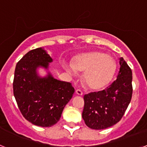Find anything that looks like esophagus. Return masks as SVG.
<instances>
[{
	"label": "esophagus",
	"instance_id": "34e87169",
	"mask_svg": "<svg viewBox=\"0 0 147 147\" xmlns=\"http://www.w3.org/2000/svg\"><path fill=\"white\" fill-rule=\"evenodd\" d=\"M76 93L77 95H80V96H82L83 94V92L80 89H76Z\"/></svg>",
	"mask_w": 147,
	"mask_h": 147
}]
</instances>
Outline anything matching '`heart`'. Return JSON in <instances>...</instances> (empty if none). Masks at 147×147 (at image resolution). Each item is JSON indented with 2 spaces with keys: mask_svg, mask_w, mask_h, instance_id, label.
Returning <instances> with one entry per match:
<instances>
[{
  "mask_svg": "<svg viewBox=\"0 0 147 147\" xmlns=\"http://www.w3.org/2000/svg\"><path fill=\"white\" fill-rule=\"evenodd\" d=\"M74 65L78 71H85L84 82L88 88L94 90L107 86L116 71V63L113 58L100 51H93L78 56L74 59ZM66 69L71 74L76 72L71 65L67 66Z\"/></svg>",
  "mask_w": 147,
  "mask_h": 147,
  "instance_id": "heart-1",
  "label": "heart"
}]
</instances>
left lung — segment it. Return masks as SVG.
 Wrapping results in <instances>:
<instances>
[{
	"label": "left lung",
	"instance_id": "1",
	"mask_svg": "<svg viewBox=\"0 0 147 147\" xmlns=\"http://www.w3.org/2000/svg\"><path fill=\"white\" fill-rule=\"evenodd\" d=\"M132 70L122 57L117 79L106 89L84 96L82 118L88 127L103 129L119 121L132 95Z\"/></svg>",
	"mask_w": 147,
	"mask_h": 147
}]
</instances>
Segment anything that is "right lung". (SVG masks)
Returning <instances> with one entry per match:
<instances>
[{
	"label": "right lung",
	"instance_id": "1",
	"mask_svg": "<svg viewBox=\"0 0 147 147\" xmlns=\"http://www.w3.org/2000/svg\"><path fill=\"white\" fill-rule=\"evenodd\" d=\"M51 62L42 48L30 51L17 63L13 81V93L23 117L43 127L57 123L74 93L71 83L55 80L51 74L37 76V67L48 68Z\"/></svg>",
	"mask_w": 147,
	"mask_h": 147
}]
</instances>
